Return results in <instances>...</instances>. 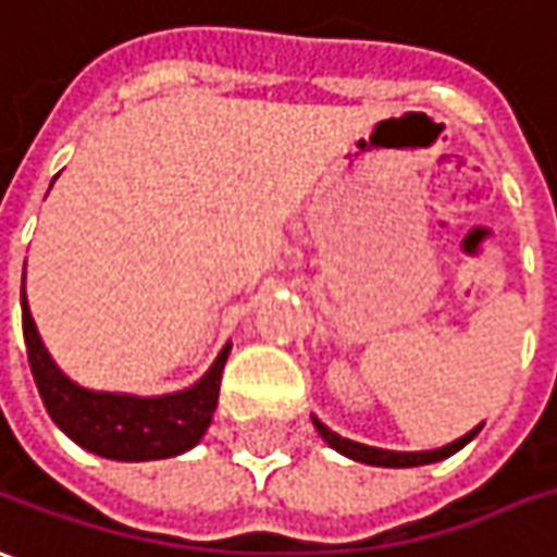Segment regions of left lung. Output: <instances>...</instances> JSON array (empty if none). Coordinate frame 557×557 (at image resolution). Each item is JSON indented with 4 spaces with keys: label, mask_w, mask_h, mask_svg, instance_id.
<instances>
[{
    "label": "left lung",
    "mask_w": 557,
    "mask_h": 557,
    "mask_svg": "<svg viewBox=\"0 0 557 557\" xmlns=\"http://www.w3.org/2000/svg\"><path fill=\"white\" fill-rule=\"evenodd\" d=\"M310 421L317 426V433L326 438L329 448H335L344 457H350V460H359V463H369V467H389V469H406V467H426V463H438V460H445V457H451L457 454L463 445H469L472 438L479 436V430H482V423L479 426H472L467 436L454 438L448 445H442V448H433V451H387V448H372V445H362V442H354V438H344L338 433H332L326 423L317 421L313 414H310Z\"/></svg>",
    "instance_id": "obj_1"
}]
</instances>
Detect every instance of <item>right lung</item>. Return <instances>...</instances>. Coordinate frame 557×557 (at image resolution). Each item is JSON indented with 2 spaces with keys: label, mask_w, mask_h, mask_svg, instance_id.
Segmentation results:
<instances>
[{
  "label": "right lung",
  "mask_w": 557,
  "mask_h": 557,
  "mask_svg": "<svg viewBox=\"0 0 557 557\" xmlns=\"http://www.w3.org/2000/svg\"><path fill=\"white\" fill-rule=\"evenodd\" d=\"M21 308H24L26 357L41 403L48 408L51 421L75 445H82L90 454H100L106 460L139 463V460H164L185 454L203 438L219 403V384L231 354V342H225L213 366L191 387L176 393L136 396V393L88 389L75 384L41 344L24 286H21Z\"/></svg>",
  "instance_id": "add662e5"
}]
</instances>
